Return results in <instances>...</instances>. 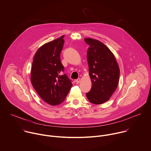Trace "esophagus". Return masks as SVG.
<instances>
[{"mask_svg": "<svg viewBox=\"0 0 151 151\" xmlns=\"http://www.w3.org/2000/svg\"><path fill=\"white\" fill-rule=\"evenodd\" d=\"M75 82H76V83L77 84L79 83H80V82H81V79H80V78H78V79H77L75 81Z\"/></svg>", "mask_w": 151, "mask_h": 151, "instance_id": "34e87169", "label": "esophagus"}]
</instances>
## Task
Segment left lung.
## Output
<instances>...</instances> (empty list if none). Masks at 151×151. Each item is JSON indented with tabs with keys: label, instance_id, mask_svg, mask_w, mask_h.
I'll return each mask as SVG.
<instances>
[{
	"label": "left lung",
	"instance_id": "8db88e82",
	"mask_svg": "<svg viewBox=\"0 0 151 151\" xmlns=\"http://www.w3.org/2000/svg\"><path fill=\"white\" fill-rule=\"evenodd\" d=\"M84 40L90 45L87 61L92 83L86 96L91 103L100 104L108 101L117 88L119 68L114 54L101 42L92 38Z\"/></svg>",
	"mask_w": 151,
	"mask_h": 151
}]
</instances>
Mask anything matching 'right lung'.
<instances>
[{
	"mask_svg": "<svg viewBox=\"0 0 151 151\" xmlns=\"http://www.w3.org/2000/svg\"><path fill=\"white\" fill-rule=\"evenodd\" d=\"M64 35L46 43L36 52L31 69V82L39 96L48 104L61 103L69 93L72 83L60 61Z\"/></svg>",
	"mask_w": 151,
	"mask_h": 151,
	"instance_id": "1",
	"label": "right lung"
}]
</instances>
